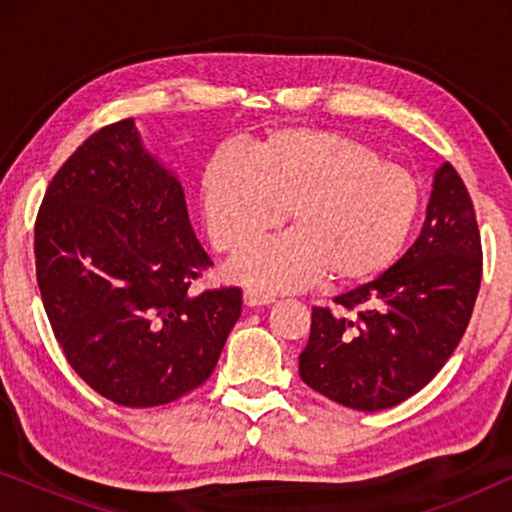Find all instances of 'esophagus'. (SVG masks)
Instances as JSON below:
<instances>
[{
    "label": "esophagus",
    "mask_w": 512,
    "mask_h": 512,
    "mask_svg": "<svg viewBox=\"0 0 512 512\" xmlns=\"http://www.w3.org/2000/svg\"><path fill=\"white\" fill-rule=\"evenodd\" d=\"M270 303H275V296H270V293H263L258 289L244 291V305L258 307V305H270Z\"/></svg>",
    "instance_id": "34e87169"
}]
</instances>
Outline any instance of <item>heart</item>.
Returning a JSON list of instances; mask_svg holds the SVG:
<instances>
[{"mask_svg":"<svg viewBox=\"0 0 512 512\" xmlns=\"http://www.w3.org/2000/svg\"><path fill=\"white\" fill-rule=\"evenodd\" d=\"M209 237L240 258L277 233H296L244 258L233 275L268 291L331 277L361 284L403 254L419 214L417 179L347 132L282 128L240 151H216L202 172Z\"/></svg>","mask_w":512,"mask_h":512,"instance_id":"b5f03b06","label":"heart"}]
</instances>
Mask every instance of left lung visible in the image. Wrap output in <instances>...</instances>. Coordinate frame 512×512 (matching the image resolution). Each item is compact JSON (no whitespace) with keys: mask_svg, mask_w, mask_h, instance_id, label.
I'll list each match as a JSON object with an SVG mask.
<instances>
[{"mask_svg":"<svg viewBox=\"0 0 512 512\" xmlns=\"http://www.w3.org/2000/svg\"><path fill=\"white\" fill-rule=\"evenodd\" d=\"M482 279L473 200L450 163L440 165L417 242L373 282L312 307L300 380L347 408H394L445 366L468 321Z\"/></svg>","mask_w":512,"mask_h":512,"instance_id":"left-lung-1","label":"left lung"}]
</instances>
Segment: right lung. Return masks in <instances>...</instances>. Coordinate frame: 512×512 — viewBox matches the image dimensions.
I'll use <instances>...</instances> for the list:
<instances>
[{
    "instance_id": "obj_1",
    "label": "right lung",
    "mask_w": 512,
    "mask_h": 512,
    "mask_svg": "<svg viewBox=\"0 0 512 512\" xmlns=\"http://www.w3.org/2000/svg\"><path fill=\"white\" fill-rule=\"evenodd\" d=\"M34 258L67 363L125 408L172 403L205 384L242 312L240 286L193 289L212 261L179 179L144 151L132 118L104 125L55 172Z\"/></svg>"
}]
</instances>
